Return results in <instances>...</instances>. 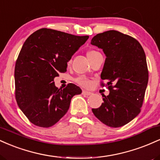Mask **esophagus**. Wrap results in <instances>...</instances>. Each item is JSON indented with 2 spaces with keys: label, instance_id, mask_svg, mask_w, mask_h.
I'll use <instances>...</instances> for the list:
<instances>
[{
  "label": "esophagus",
  "instance_id": "1",
  "mask_svg": "<svg viewBox=\"0 0 160 160\" xmlns=\"http://www.w3.org/2000/svg\"><path fill=\"white\" fill-rule=\"evenodd\" d=\"M82 94L83 95H92V93L91 92H89V91H86V90H82Z\"/></svg>",
  "mask_w": 160,
  "mask_h": 160
}]
</instances>
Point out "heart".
I'll list each match as a JSON object with an SVG mask.
<instances>
[{"label":"heart","instance_id":"b5f03b06","mask_svg":"<svg viewBox=\"0 0 160 160\" xmlns=\"http://www.w3.org/2000/svg\"><path fill=\"white\" fill-rule=\"evenodd\" d=\"M98 52H96V51L95 50H89V52H87V56L88 58H91L92 56H95V55L98 54ZM71 61H69L68 63H70ZM76 82H78L79 85L82 86H84V87H89V86H92V81L90 80H89V79L86 78H83V77H80V78H77L76 79Z\"/></svg>","mask_w":160,"mask_h":160}]
</instances>
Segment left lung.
Returning a JSON list of instances; mask_svg holds the SVG:
<instances>
[{"label":"left lung","instance_id":"1","mask_svg":"<svg viewBox=\"0 0 160 160\" xmlns=\"http://www.w3.org/2000/svg\"><path fill=\"white\" fill-rule=\"evenodd\" d=\"M91 44L105 54L101 78L107 80L110 91L102 95V105L92 111L104 124L120 127L141 112L148 82L144 51L136 39L114 30L93 37Z\"/></svg>","mask_w":160,"mask_h":160}]
</instances>
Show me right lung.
I'll use <instances>...</instances> for the list:
<instances>
[{
  "label": "right lung",
  "instance_id": "add662e5",
  "mask_svg": "<svg viewBox=\"0 0 160 160\" xmlns=\"http://www.w3.org/2000/svg\"><path fill=\"white\" fill-rule=\"evenodd\" d=\"M88 38L41 28L25 41L15 66L16 99L35 126L56 124L68 111L73 96L81 94V89L73 83L58 89L54 78L67 71L68 62Z\"/></svg>",
  "mask_w": 160,
  "mask_h": 160
}]
</instances>
